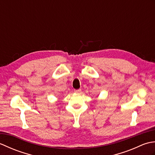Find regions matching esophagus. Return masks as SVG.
<instances>
[{"label":"esophagus","mask_w":155,"mask_h":155,"mask_svg":"<svg viewBox=\"0 0 155 155\" xmlns=\"http://www.w3.org/2000/svg\"><path fill=\"white\" fill-rule=\"evenodd\" d=\"M81 92V89L80 88V89H77V90H74V93H79Z\"/></svg>","instance_id":"esophagus-1"}]
</instances>
